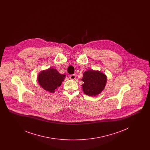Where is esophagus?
Listing matches in <instances>:
<instances>
[{
    "label": "esophagus",
    "instance_id": "1",
    "mask_svg": "<svg viewBox=\"0 0 150 150\" xmlns=\"http://www.w3.org/2000/svg\"><path fill=\"white\" fill-rule=\"evenodd\" d=\"M70 79H71V80H74V79H75V78H76V75H74V74L71 75L70 76Z\"/></svg>",
    "mask_w": 150,
    "mask_h": 150
}]
</instances>
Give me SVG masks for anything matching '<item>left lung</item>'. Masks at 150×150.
Here are the masks:
<instances>
[{"label":"left lung","mask_w":150,"mask_h":150,"mask_svg":"<svg viewBox=\"0 0 150 150\" xmlns=\"http://www.w3.org/2000/svg\"><path fill=\"white\" fill-rule=\"evenodd\" d=\"M107 76L103 72L92 69L83 73L81 85L84 93L89 96H96L105 89L107 83Z\"/></svg>","instance_id":"8db88e82"}]
</instances>
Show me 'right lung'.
I'll return each mask as SVG.
<instances>
[{
  "label": "right lung",
  "instance_id": "right-lung-1",
  "mask_svg": "<svg viewBox=\"0 0 150 150\" xmlns=\"http://www.w3.org/2000/svg\"><path fill=\"white\" fill-rule=\"evenodd\" d=\"M65 75L61 74L56 69L50 68L39 73L37 80L42 88L50 93L55 92V90L64 81Z\"/></svg>",
  "mask_w": 150,
  "mask_h": 150
}]
</instances>
